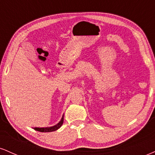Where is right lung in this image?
I'll list each match as a JSON object with an SVG mask.
<instances>
[{
	"instance_id": "add662e5",
	"label": "right lung",
	"mask_w": 155,
	"mask_h": 155,
	"mask_svg": "<svg viewBox=\"0 0 155 155\" xmlns=\"http://www.w3.org/2000/svg\"><path fill=\"white\" fill-rule=\"evenodd\" d=\"M63 117L64 115L62 117L61 120L58 122V124H55V125L52 126V127H34L35 130L39 131V132H43V133H47V132H52V131L57 130L58 129H59L62 126V124L63 123Z\"/></svg>"
}]
</instances>
